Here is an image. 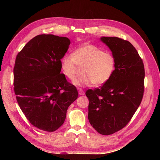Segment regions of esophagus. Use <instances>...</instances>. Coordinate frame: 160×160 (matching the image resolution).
<instances>
[{"mask_svg": "<svg viewBox=\"0 0 160 160\" xmlns=\"http://www.w3.org/2000/svg\"><path fill=\"white\" fill-rule=\"evenodd\" d=\"M78 93H79V95H80V96H83V95H84V91L81 89H80L79 91H78Z\"/></svg>", "mask_w": 160, "mask_h": 160, "instance_id": "esophagus-1", "label": "esophagus"}]
</instances>
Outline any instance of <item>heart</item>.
<instances>
[{
	"instance_id": "b5f03b06",
	"label": "heart",
	"mask_w": 160,
	"mask_h": 160,
	"mask_svg": "<svg viewBox=\"0 0 160 160\" xmlns=\"http://www.w3.org/2000/svg\"><path fill=\"white\" fill-rule=\"evenodd\" d=\"M115 56L109 52L93 45H84L78 47L72 53L64 56L61 60L63 73L70 80L76 77L80 68H83L82 76L73 83L80 87L93 84L102 85L109 80L115 69Z\"/></svg>"
}]
</instances>
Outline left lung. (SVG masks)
I'll return each instance as SVG.
<instances>
[{"label": "left lung", "mask_w": 160, "mask_h": 160, "mask_svg": "<svg viewBox=\"0 0 160 160\" xmlns=\"http://www.w3.org/2000/svg\"><path fill=\"white\" fill-rule=\"evenodd\" d=\"M116 64L113 76L100 88L87 91L91 125L104 135L126 127L140 106L144 91V67L132 44L118 37H102Z\"/></svg>", "instance_id": "8db88e82"}]
</instances>
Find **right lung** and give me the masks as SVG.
<instances>
[{
    "instance_id": "add662e5",
    "label": "right lung",
    "mask_w": 160,
    "mask_h": 160,
    "mask_svg": "<svg viewBox=\"0 0 160 160\" xmlns=\"http://www.w3.org/2000/svg\"><path fill=\"white\" fill-rule=\"evenodd\" d=\"M70 40L52 34L36 36L16 56L13 86L18 104L27 119L40 130L53 132L66 118L78 90L61 73V59Z\"/></svg>"
}]
</instances>
